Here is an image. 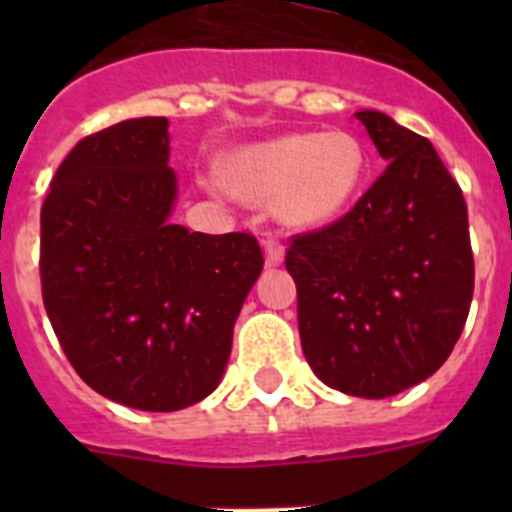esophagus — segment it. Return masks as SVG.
I'll list each match as a JSON object with an SVG mask.
<instances>
[{
    "mask_svg": "<svg viewBox=\"0 0 512 512\" xmlns=\"http://www.w3.org/2000/svg\"><path fill=\"white\" fill-rule=\"evenodd\" d=\"M264 251H266V266H279L284 261V246L277 241V238H266Z\"/></svg>",
    "mask_w": 512,
    "mask_h": 512,
    "instance_id": "obj_1",
    "label": "esophagus"
}]
</instances>
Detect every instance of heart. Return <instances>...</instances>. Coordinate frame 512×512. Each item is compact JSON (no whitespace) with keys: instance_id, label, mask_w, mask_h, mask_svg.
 Instances as JSON below:
<instances>
[{"instance_id":"obj_1","label":"heart","mask_w":512,"mask_h":512,"mask_svg":"<svg viewBox=\"0 0 512 512\" xmlns=\"http://www.w3.org/2000/svg\"><path fill=\"white\" fill-rule=\"evenodd\" d=\"M366 176L361 140L343 130L292 133L235 151L223 182L251 205H271L292 228H318L343 215Z\"/></svg>"}]
</instances>
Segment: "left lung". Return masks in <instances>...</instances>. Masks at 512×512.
<instances>
[{"mask_svg": "<svg viewBox=\"0 0 512 512\" xmlns=\"http://www.w3.org/2000/svg\"><path fill=\"white\" fill-rule=\"evenodd\" d=\"M390 164L343 217L289 238L307 364L354 397L397 395L449 359L467 323L474 256L467 202L431 140L356 112Z\"/></svg>", "mask_w": 512, "mask_h": 512, "instance_id": "left-lung-1", "label": "left lung"}]
</instances>
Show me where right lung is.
<instances>
[{"mask_svg":"<svg viewBox=\"0 0 512 512\" xmlns=\"http://www.w3.org/2000/svg\"><path fill=\"white\" fill-rule=\"evenodd\" d=\"M169 120L81 138L40 210V287L63 354L99 395L169 413L217 387L264 269L256 235L169 223Z\"/></svg>","mask_w":512,"mask_h":512,"instance_id":"right-lung-1","label":"right lung"}]
</instances>
